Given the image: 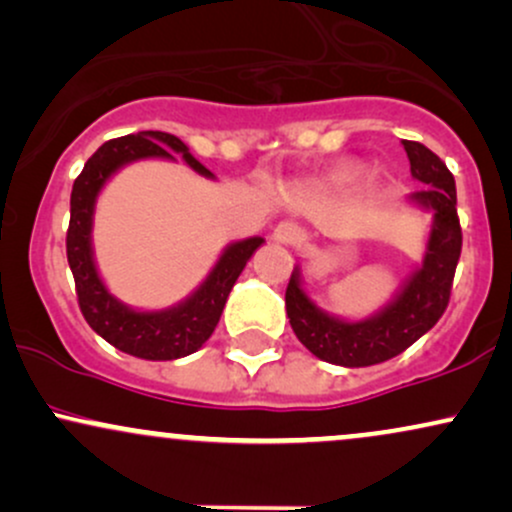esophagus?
<instances>
[{
    "label": "esophagus",
    "instance_id": "1",
    "mask_svg": "<svg viewBox=\"0 0 512 512\" xmlns=\"http://www.w3.org/2000/svg\"><path fill=\"white\" fill-rule=\"evenodd\" d=\"M274 240L276 243H284V245H301L303 233L293 221H281L279 226L274 228Z\"/></svg>",
    "mask_w": 512,
    "mask_h": 512
}]
</instances>
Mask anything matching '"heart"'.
I'll use <instances>...</instances> for the list:
<instances>
[{
    "instance_id": "heart-1",
    "label": "heart",
    "mask_w": 512,
    "mask_h": 512,
    "mask_svg": "<svg viewBox=\"0 0 512 512\" xmlns=\"http://www.w3.org/2000/svg\"><path fill=\"white\" fill-rule=\"evenodd\" d=\"M356 178V170L354 168H342V170H337V173H334V182H337V185H344V182H351Z\"/></svg>"
}]
</instances>
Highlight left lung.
Wrapping results in <instances>:
<instances>
[{"instance_id": "8db88e82", "label": "left lung", "mask_w": 512, "mask_h": 512, "mask_svg": "<svg viewBox=\"0 0 512 512\" xmlns=\"http://www.w3.org/2000/svg\"><path fill=\"white\" fill-rule=\"evenodd\" d=\"M411 175L424 190L411 192V202L433 209V231L421 269L409 279L397 301L366 322H344L315 308L293 269L286 286V315L308 351L327 363L361 368L402 354L443 317L450 303L452 279L462 252V226L457 216L455 178L440 158L421 142L404 139Z\"/></svg>"}]
</instances>
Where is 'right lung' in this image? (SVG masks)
Masks as SVG:
<instances>
[{"label": "right lung", "instance_id": "add662e5", "mask_svg": "<svg viewBox=\"0 0 512 512\" xmlns=\"http://www.w3.org/2000/svg\"><path fill=\"white\" fill-rule=\"evenodd\" d=\"M170 151L182 154L187 166L197 173L211 175L195 156L187 151V146L178 137L168 132H139L127 134L105 142L86 161L79 178L72 187V214H69L67 228V260L74 274L76 298H79L81 315L115 349L125 351L129 356L149 358V361H173V358L195 354L219 325V317L226 305L228 293L243 272L260 245L262 238H248L233 243L231 248L221 255L214 272L207 276L199 289L180 303L178 308L163 310V313H137L122 303H117L108 291H105L101 276L96 272L91 252V216L93 202L101 192L105 180L115 173L117 168L125 166L137 158H173Z\"/></svg>", "mask_w": 512, "mask_h": 512}]
</instances>
